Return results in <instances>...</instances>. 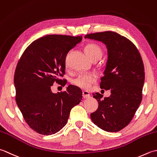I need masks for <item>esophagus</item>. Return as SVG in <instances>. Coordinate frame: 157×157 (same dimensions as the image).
<instances>
[{"label": "esophagus", "mask_w": 157, "mask_h": 157, "mask_svg": "<svg viewBox=\"0 0 157 157\" xmlns=\"http://www.w3.org/2000/svg\"><path fill=\"white\" fill-rule=\"evenodd\" d=\"M82 97L85 99H87V98H89V97H90V94H89V91H83L82 92Z\"/></svg>", "instance_id": "1"}]
</instances>
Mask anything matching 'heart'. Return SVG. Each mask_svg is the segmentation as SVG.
Segmentation results:
<instances>
[{
    "instance_id": "obj_1",
    "label": "heart",
    "mask_w": 157,
    "mask_h": 157,
    "mask_svg": "<svg viewBox=\"0 0 157 157\" xmlns=\"http://www.w3.org/2000/svg\"><path fill=\"white\" fill-rule=\"evenodd\" d=\"M85 53L91 60L100 57L102 54L101 48L95 44H89L85 47ZM96 81V76L93 74H86L80 75L76 78L74 83L79 87L82 89H89L91 84Z\"/></svg>"
}]
</instances>
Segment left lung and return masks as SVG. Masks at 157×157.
Segmentation results:
<instances>
[{"instance_id": "obj_1", "label": "left lung", "mask_w": 157, "mask_h": 157, "mask_svg": "<svg viewBox=\"0 0 157 157\" xmlns=\"http://www.w3.org/2000/svg\"><path fill=\"white\" fill-rule=\"evenodd\" d=\"M101 41L108 50V59L100 88L110 89V97L95 93L98 110L91 114L95 124L108 132H117L130 123L142 99L145 73L141 56L134 44L114 32L85 35Z\"/></svg>"}]
</instances>
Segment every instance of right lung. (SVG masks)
Wrapping results in <instances>:
<instances>
[{"mask_svg": "<svg viewBox=\"0 0 157 157\" xmlns=\"http://www.w3.org/2000/svg\"><path fill=\"white\" fill-rule=\"evenodd\" d=\"M82 36L50 34L34 40L22 54L14 75L15 100L25 122L35 132L49 136L68 123L72 108L82 100V91L70 85L53 94L51 86L62 82L67 54ZM66 82H64L63 86Z\"/></svg>", "mask_w": 157, "mask_h": 157, "instance_id": "add662e5", "label": "right lung"}]
</instances>
